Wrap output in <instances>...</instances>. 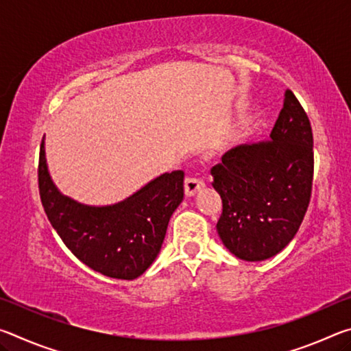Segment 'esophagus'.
<instances>
[{
	"label": "esophagus",
	"mask_w": 351,
	"mask_h": 351,
	"mask_svg": "<svg viewBox=\"0 0 351 351\" xmlns=\"http://www.w3.org/2000/svg\"><path fill=\"white\" fill-rule=\"evenodd\" d=\"M204 187V181L197 176H187L184 181V190H186L187 197H193L199 189Z\"/></svg>",
	"instance_id": "obj_1"
}]
</instances>
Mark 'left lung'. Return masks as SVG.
I'll return each mask as SVG.
<instances>
[{"instance_id":"8db88e82","label":"left lung","mask_w":351,"mask_h":351,"mask_svg":"<svg viewBox=\"0 0 351 351\" xmlns=\"http://www.w3.org/2000/svg\"><path fill=\"white\" fill-rule=\"evenodd\" d=\"M210 173L223 201V245L246 261L280 252L304 221L314 175L311 123L294 93L285 94L268 141L232 148Z\"/></svg>"}]
</instances>
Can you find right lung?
Returning <instances> with one entry per match:
<instances>
[{
    "label": "right lung",
    "mask_w": 351,
    "mask_h": 351,
    "mask_svg": "<svg viewBox=\"0 0 351 351\" xmlns=\"http://www.w3.org/2000/svg\"><path fill=\"white\" fill-rule=\"evenodd\" d=\"M38 190L52 228L82 263L106 277L133 280L161 251L171 213L184 198V171L164 173L119 204L83 206L52 184L41 141Z\"/></svg>",
    "instance_id": "obj_1"
}]
</instances>
